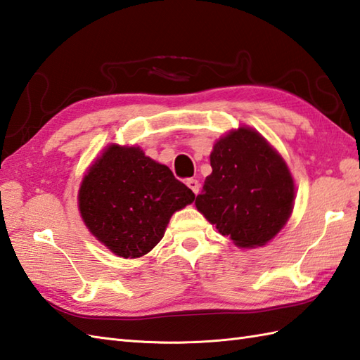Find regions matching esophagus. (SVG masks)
<instances>
[{
  "label": "esophagus",
  "instance_id": "34e87169",
  "mask_svg": "<svg viewBox=\"0 0 360 360\" xmlns=\"http://www.w3.org/2000/svg\"><path fill=\"white\" fill-rule=\"evenodd\" d=\"M187 186H188V188L190 190H192V192L195 193V195H198V193H200V182H198L196 179H188L187 181Z\"/></svg>",
  "mask_w": 360,
  "mask_h": 360
}]
</instances>
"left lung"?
I'll use <instances>...</instances> for the list:
<instances>
[{
    "mask_svg": "<svg viewBox=\"0 0 360 360\" xmlns=\"http://www.w3.org/2000/svg\"><path fill=\"white\" fill-rule=\"evenodd\" d=\"M210 165L196 209L238 248L264 246L294 209L285 160L255 129L241 127L213 145Z\"/></svg>",
    "mask_w": 360,
    "mask_h": 360,
    "instance_id": "left-lung-1",
    "label": "left lung"
}]
</instances>
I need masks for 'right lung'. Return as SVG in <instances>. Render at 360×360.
I'll list each match as a JSON object with an SVG mask.
<instances>
[{"instance_id":"add662e5","label":"right lung","mask_w":360,"mask_h":360,"mask_svg":"<svg viewBox=\"0 0 360 360\" xmlns=\"http://www.w3.org/2000/svg\"><path fill=\"white\" fill-rule=\"evenodd\" d=\"M195 193L167 165L139 147L112 143L89 167L79 190V209L89 232L112 254L139 258L162 240L176 210Z\"/></svg>"}]
</instances>
